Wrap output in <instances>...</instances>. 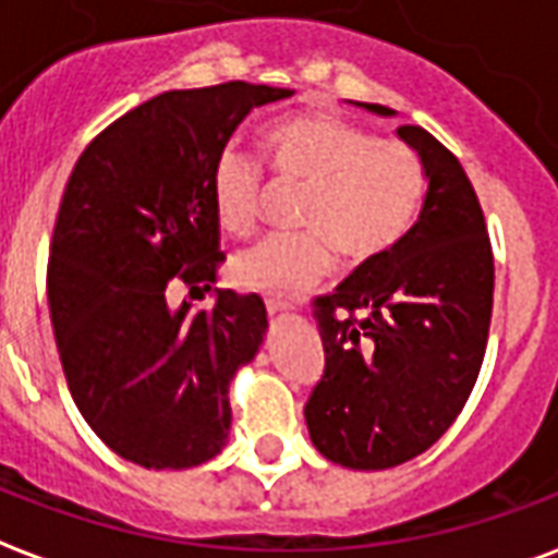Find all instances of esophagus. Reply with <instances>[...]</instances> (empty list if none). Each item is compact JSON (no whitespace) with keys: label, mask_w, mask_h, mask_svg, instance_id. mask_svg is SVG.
I'll return each instance as SVG.
<instances>
[{"label":"esophagus","mask_w":558,"mask_h":558,"mask_svg":"<svg viewBox=\"0 0 558 558\" xmlns=\"http://www.w3.org/2000/svg\"><path fill=\"white\" fill-rule=\"evenodd\" d=\"M288 303H282V300H267V312H270V315H282V312H288Z\"/></svg>","instance_id":"34e87169"}]
</instances>
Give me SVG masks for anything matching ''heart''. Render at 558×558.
<instances>
[{
    "mask_svg": "<svg viewBox=\"0 0 558 558\" xmlns=\"http://www.w3.org/2000/svg\"><path fill=\"white\" fill-rule=\"evenodd\" d=\"M270 166L284 184L306 186L296 226L306 234H276L234 255L231 274L267 296H296L332 270V250L351 264L384 258L408 238L425 202L428 178L404 142L372 133L336 116H300L264 136ZM219 226L250 234L258 226L264 172L229 148L210 172Z\"/></svg>",
    "mask_w": 558,
    "mask_h": 558,
    "instance_id": "1",
    "label": "heart"
}]
</instances>
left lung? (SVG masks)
<instances>
[{
  "label": "left lung",
  "instance_id": "obj_1",
  "mask_svg": "<svg viewBox=\"0 0 558 558\" xmlns=\"http://www.w3.org/2000/svg\"><path fill=\"white\" fill-rule=\"evenodd\" d=\"M398 136L428 178L416 226L315 300L324 374L306 401L308 437L351 470L398 466L449 430L482 372L494 308V252L463 166L428 130Z\"/></svg>",
  "mask_w": 558,
  "mask_h": 558
}]
</instances>
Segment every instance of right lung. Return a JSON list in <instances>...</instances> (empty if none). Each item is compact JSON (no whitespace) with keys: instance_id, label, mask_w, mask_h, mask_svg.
Returning <instances> with one entry per match:
<instances>
[{"instance_id":"1","label":"right lung","mask_w":558,"mask_h":558,"mask_svg":"<svg viewBox=\"0 0 558 558\" xmlns=\"http://www.w3.org/2000/svg\"><path fill=\"white\" fill-rule=\"evenodd\" d=\"M294 92L222 83L162 92L88 142L64 186L47 267L59 360L76 408L109 449L148 470L222 451L229 384L258 353V294L217 291L210 172L252 109Z\"/></svg>"}]
</instances>
